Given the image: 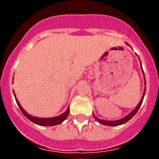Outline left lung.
Returning <instances> with one entry per match:
<instances>
[{"label":"left lung","mask_w":159,"mask_h":159,"mask_svg":"<svg viewBox=\"0 0 159 159\" xmlns=\"http://www.w3.org/2000/svg\"><path fill=\"white\" fill-rule=\"evenodd\" d=\"M126 44L130 46L129 44H127V43H126ZM140 64H141V69H142V73H143V75H144V79H145V84H146V81H145V75H144V70H143V69H142V62H141V61H140ZM145 91H146V87H145V89H144V92H143V94H142V99L140 100L139 103L138 104V105L136 106V108H134V110L131 111L130 112L129 115H127L125 117L121 118V119L115 120V121H108V120L100 119V118H98V117H96L95 115H94V113H93V117H94V118H95V119L97 120V121H98L99 123L104 125L118 126V125H121L125 124V123H126L127 121H129L131 118H133V117H134V115H135L136 113H137V111H139V108H140L141 105H142V102H143L144 97H145Z\"/></svg>","instance_id":"8db88e82"}]
</instances>
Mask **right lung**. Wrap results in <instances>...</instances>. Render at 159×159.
I'll use <instances>...</instances> for the list:
<instances>
[{
    "label": "right lung",
    "instance_id": "add662e5",
    "mask_svg": "<svg viewBox=\"0 0 159 159\" xmlns=\"http://www.w3.org/2000/svg\"><path fill=\"white\" fill-rule=\"evenodd\" d=\"M14 97H15L16 102H17V105H18L19 108H20V110L21 111V112L23 113V115H25V116L28 119H29L30 121L34 122V124L38 125H41V126L57 125H59V124H61V123L63 122V121L66 119L67 117L68 116V115H69L70 108H69V105H68L67 110L65 111L63 114L58 115V116L52 117V118H39V117L33 116V115H29V114H28L26 111L22 108L21 105H20V103H19L17 98H16V94H15V93H14Z\"/></svg>",
    "mask_w": 159,
    "mask_h": 159
}]
</instances>
